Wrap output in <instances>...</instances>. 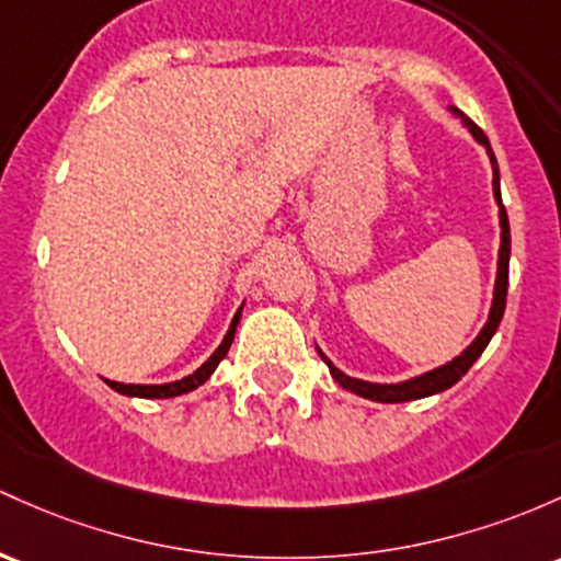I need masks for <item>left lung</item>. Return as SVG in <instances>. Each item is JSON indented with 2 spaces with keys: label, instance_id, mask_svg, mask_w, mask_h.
<instances>
[{
  "label": "left lung",
  "instance_id": "left-lung-1",
  "mask_svg": "<svg viewBox=\"0 0 561 561\" xmlns=\"http://www.w3.org/2000/svg\"><path fill=\"white\" fill-rule=\"evenodd\" d=\"M460 114V111H458ZM460 119H463V125L469 127L473 138L479 140L482 146H488V153H490V162H492V172H495V178H492V188H495V196H497V205H501V255H497V282H495V300H492V311H490V319L488 324H484V330L479 332L477 341L471 343L469 348L463 351L460 356H455L453 362H447V365L436 367V370H431L426 375H421V378H412V380H404V383H397V386H380V383H365V380H356V378H348V375H343L337 370L335 365L328 359V356L319 351V356L324 359V365L330 367L332 378L337 380V383L343 386V389L359 393V397L365 399H373V402H386V404H393V402H410V399H421V397H431V393H439L445 389H450L453 383H458L460 378H463L466 373H469V367L473 362L482 356V351L488 348L490 337L495 335L497 324H501L503 319V311H506V293H508V255H511V231H508V215H506V207H503L501 202V175H497V162H495V153L490 149V140L488 135L482 133V127H477L473 122L469 119L466 114H460Z\"/></svg>",
  "mask_w": 561,
  "mask_h": 561
}]
</instances>
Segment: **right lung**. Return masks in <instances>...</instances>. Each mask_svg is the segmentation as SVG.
Instances as JSON below:
<instances>
[{"instance_id":"right-lung-1","label":"right lung","mask_w":561,"mask_h":561,"mask_svg":"<svg viewBox=\"0 0 561 561\" xmlns=\"http://www.w3.org/2000/svg\"><path fill=\"white\" fill-rule=\"evenodd\" d=\"M239 313H242V309H239V311H237V317L231 319V328H229V332H226L224 343H220L218 351H215V354L210 356V359H207L205 365L199 367V370L191 373V375H186V378L175 380V383H162V386L116 383V380H106V383H108L111 389H114V391L127 393V397H144V399H168V397H181V393H186V391H194L196 386H202V383H205L207 378H210L215 367H218V362L224 359L226 354H229L231 341H233V332H237V324H239Z\"/></svg>"}]
</instances>
